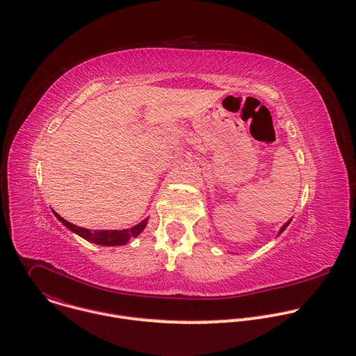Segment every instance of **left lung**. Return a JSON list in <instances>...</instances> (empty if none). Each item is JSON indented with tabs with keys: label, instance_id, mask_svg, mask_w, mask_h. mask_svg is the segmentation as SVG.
Listing matches in <instances>:
<instances>
[{
	"label": "left lung",
	"instance_id": "left-lung-1",
	"mask_svg": "<svg viewBox=\"0 0 356 356\" xmlns=\"http://www.w3.org/2000/svg\"><path fill=\"white\" fill-rule=\"evenodd\" d=\"M290 221H291V220H290ZM290 221H287V222H286V224H284V225H283V227H282V229H280V232H279V234H282V232H283V231H284V229H286V228H287V225H289V224H290Z\"/></svg>",
	"mask_w": 356,
	"mask_h": 356
}]
</instances>
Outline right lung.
I'll return each instance as SVG.
<instances>
[{"instance_id": "obj_1", "label": "right lung", "mask_w": 356, "mask_h": 356, "mask_svg": "<svg viewBox=\"0 0 356 356\" xmlns=\"http://www.w3.org/2000/svg\"><path fill=\"white\" fill-rule=\"evenodd\" d=\"M56 218L63 224L66 225L69 229H72L73 232H76L77 235L83 236L84 239L87 241H91L94 243H98V245H108V246H115V245H125L131 238H135L138 236L143 228L146 227V222L147 220L139 222L138 225L132 227L131 229H120V231H108V229H103V231H90V229H86V228H81V227H77L69 221H66L65 218H62L58 213H55Z\"/></svg>"}]
</instances>
